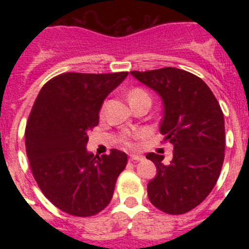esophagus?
I'll return each mask as SVG.
<instances>
[{
    "instance_id": "34e87169",
    "label": "esophagus",
    "mask_w": 249,
    "mask_h": 249,
    "mask_svg": "<svg viewBox=\"0 0 249 249\" xmlns=\"http://www.w3.org/2000/svg\"><path fill=\"white\" fill-rule=\"evenodd\" d=\"M129 160H143V156L131 155V156H129Z\"/></svg>"
}]
</instances>
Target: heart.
I'll use <instances>...</instances> for the list:
<instances>
[{
    "label": "heart",
    "mask_w": 249,
    "mask_h": 249,
    "mask_svg": "<svg viewBox=\"0 0 249 249\" xmlns=\"http://www.w3.org/2000/svg\"><path fill=\"white\" fill-rule=\"evenodd\" d=\"M143 94H147L146 92L144 91H142V89H133V91H131V93H129V101L131 100H133V98H137V97H140V96H143ZM126 144H128V146H132L131 144V142H129L128 140L126 141Z\"/></svg>",
    "instance_id": "b5f03b06"
}]
</instances>
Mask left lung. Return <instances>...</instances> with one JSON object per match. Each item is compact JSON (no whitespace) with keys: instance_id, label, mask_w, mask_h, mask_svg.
<instances>
[{"instance_id":"1","label":"left lung","mask_w":249,"mask_h":249,"mask_svg":"<svg viewBox=\"0 0 249 249\" xmlns=\"http://www.w3.org/2000/svg\"><path fill=\"white\" fill-rule=\"evenodd\" d=\"M131 74L153 89L163 105L160 131L173 146V158L147 153L157 167L147 192L153 206L182 214L198 206L213 190L224 160V117L210 87L195 74L164 67Z\"/></svg>"}]
</instances>
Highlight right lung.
I'll use <instances>...</instances> for the list:
<instances>
[{
	"instance_id": "obj_1",
	"label": "right lung",
	"mask_w": 249,
	"mask_h": 249,
	"mask_svg": "<svg viewBox=\"0 0 249 249\" xmlns=\"http://www.w3.org/2000/svg\"><path fill=\"white\" fill-rule=\"evenodd\" d=\"M127 76L128 72L59 74L35 101L25 133L27 157L42 193L63 212L89 217L111 202L127 155L111 149L100 157L86 146L106 97Z\"/></svg>"
}]
</instances>
